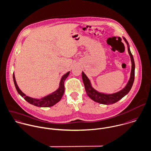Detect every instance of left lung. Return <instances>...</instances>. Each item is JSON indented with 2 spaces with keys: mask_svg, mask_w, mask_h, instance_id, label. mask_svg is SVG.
<instances>
[{
  "mask_svg": "<svg viewBox=\"0 0 151 151\" xmlns=\"http://www.w3.org/2000/svg\"><path fill=\"white\" fill-rule=\"evenodd\" d=\"M123 39L124 40L125 42L127 44L128 51L130 56L131 63H132L130 78L127 85L124 89H122L121 91H119V92H117L113 94H105L103 93L99 92L98 91H96L94 88H93L91 85L90 80L87 77V76L85 74V73L83 72H82V80L85 85V91L87 94L91 99H92L93 101L97 103L103 104H106V105L114 104L117 102L118 101H119L126 94H127L132 86V85L134 81V78H135V63H134L133 56L129 49V44L124 37H123Z\"/></svg>",
  "mask_w": 151,
  "mask_h": 151,
  "instance_id": "8db88e82",
  "label": "left lung"
}]
</instances>
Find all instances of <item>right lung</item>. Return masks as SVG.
<instances>
[{
	"mask_svg": "<svg viewBox=\"0 0 151 151\" xmlns=\"http://www.w3.org/2000/svg\"><path fill=\"white\" fill-rule=\"evenodd\" d=\"M70 73V71L66 73L63 75L60 79V86L59 88L53 93L48 94L47 96H45L44 97H42L41 99H34L31 98L29 96H26L24 93H23L21 90L19 89V86L17 85L16 79H15V76L14 73H13V81L16 87V89L19 93V94L23 97L27 102L30 103L31 104H32L34 106L40 107H51L57 104L58 102L60 101L64 91H65V86H64V82L65 79L67 78L69 74Z\"/></svg>",
	"mask_w": 151,
	"mask_h": 151,
	"instance_id": "right-lung-1",
	"label": "right lung"
}]
</instances>
